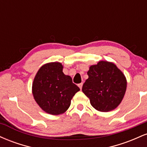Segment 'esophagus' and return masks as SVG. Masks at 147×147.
<instances>
[{"label":"esophagus","mask_w":147,"mask_h":147,"mask_svg":"<svg viewBox=\"0 0 147 147\" xmlns=\"http://www.w3.org/2000/svg\"><path fill=\"white\" fill-rule=\"evenodd\" d=\"M78 86L79 87V88H80L81 90H82V86H83V83L79 84H78Z\"/></svg>","instance_id":"1"}]
</instances>
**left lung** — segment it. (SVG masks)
Masks as SVG:
<instances>
[{"instance_id":"obj_1","label":"left lung","mask_w":147,"mask_h":147,"mask_svg":"<svg viewBox=\"0 0 147 147\" xmlns=\"http://www.w3.org/2000/svg\"><path fill=\"white\" fill-rule=\"evenodd\" d=\"M87 74L88 78L82 91L92 107L101 112L115 109L122 102L127 86L124 73L112 62L100 61L90 66Z\"/></svg>"}]
</instances>
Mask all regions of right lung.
Returning a JSON list of instances; mask_svg holds the SVG:
<instances>
[{"instance_id": "1", "label": "right lung", "mask_w": 147, "mask_h": 147, "mask_svg": "<svg viewBox=\"0 0 147 147\" xmlns=\"http://www.w3.org/2000/svg\"><path fill=\"white\" fill-rule=\"evenodd\" d=\"M59 62H50L42 65L32 83V95L40 108L47 113L58 115L70 107L71 99L79 88L72 78L63 72Z\"/></svg>"}]
</instances>
